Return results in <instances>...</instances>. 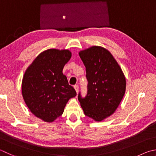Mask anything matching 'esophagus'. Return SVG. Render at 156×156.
<instances>
[{
    "mask_svg": "<svg viewBox=\"0 0 156 156\" xmlns=\"http://www.w3.org/2000/svg\"><path fill=\"white\" fill-rule=\"evenodd\" d=\"M74 89H75V90H76V93H78V90H79V87H78V85H75L74 86Z\"/></svg>",
    "mask_w": 156,
    "mask_h": 156,
    "instance_id": "esophagus-1",
    "label": "esophagus"
}]
</instances>
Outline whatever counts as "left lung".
<instances>
[{"label": "left lung", "instance_id": "1", "mask_svg": "<svg viewBox=\"0 0 156 156\" xmlns=\"http://www.w3.org/2000/svg\"><path fill=\"white\" fill-rule=\"evenodd\" d=\"M79 56L86 67L87 93L78 94L84 115L101 121L115 112L125 94L126 80L117 62L108 50L92 46Z\"/></svg>", "mask_w": 156, "mask_h": 156}]
</instances>
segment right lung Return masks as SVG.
<instances>
[{
	"instance_id": "add662e5",
	"label": "right lung",
	"mask_w": 156,
	"mask_h": 156,
	"mask_svg": "<svg viewBox=\"0 0 156 156\" xmlns=\"http://www.w3.org/2000/svg\"><path fill=\"white\" fill-rule=\"evenodd\" d=\"M71 56L68 50L48 49L39 54L24 73V100L30 112L46 122L60 117L68 100L76 95L63 73Z\"/></svg>"
}]
</instances>
